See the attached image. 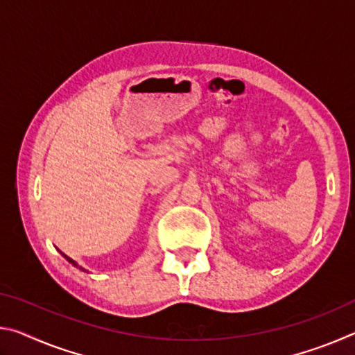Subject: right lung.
Listing matches in <instances>:
<instances>
[{
    "mask_svg": "<svg viewBox=\"0 0 355 355\" xmlns=\"http://www.w3.org/2000/svg\"><path fill=\"white\" fill-rule=\"evenodd\" d=\"M61 254H62V252H61ZM62 257H64V258H65V260H67L69 263H71V264H73V266H76V268H80V269H81V271H84V269H83L81 266H78V263H76L75 260H71V258H70V257H67V255H65V254H62Z\"/></svg>",
    "mask_w": 355,
    "mask_h": 355,
    "instance_id": "obj_1",
    "label": "right lung"
}]
</instances>
